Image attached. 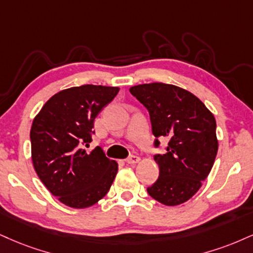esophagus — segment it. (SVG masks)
Returning a JSON list of instances; mask_svg holds the SVG:
<instances>
[{
  "instance_id": "obj_1",
  "label": "esophagus",
  "mask_w": 253,
  "mask_h": 253,
  "mask_svg": "<svg viewBox=\"0 0 253 253\" xmlns=\"http://www.w3.org/2000/svg\"><path fill=\"white\" fill-rule=\"evenodd\" d=\"M140 161V158L136 157V156H130L129 158H127L126 159V163L127 164H136Z\"/></svg>"
}]
</instances>
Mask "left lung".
Here are the masks:
<instances>
[{"label":"left lung","mask_w":253,"mask_h":253,"mask_svg":"<svg viewBox=\"0 0 253 253\" xmlns=\"http://www.w3.org/2000/svg\"><path fill=\"white\" fill-rule=\"evenodd\" d=\"M129 92L150 112L154 136L169 139L166 153L154 157L159 178L147 188L148 194L166 206L186 203L214 164V115L199 97L174 84L151 82L130 87Z\"/></svg>","instance_id":"1"}]
</instances>
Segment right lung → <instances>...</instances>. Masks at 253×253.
Masks as SVG:
<instances>
[{
    "instance_id": "obj_1",
    "label": "right lung",
    "mask_w": 253,
    "mask_h": 253,
    "mask_svg": "<svg viewBox=\"0 0 253 253\" xmlns=\"http://www.w3.org/2000/svg\"><path fill=\"white\" fill-rule=\"evenodd\" d=\"M120 88L84 84L60 90L44 103L30 129L33 166L57 200L73 209L93 206L107 194L118 163L100 147L86 151L100 111Z\"/></svg>"
}]
</instances>
